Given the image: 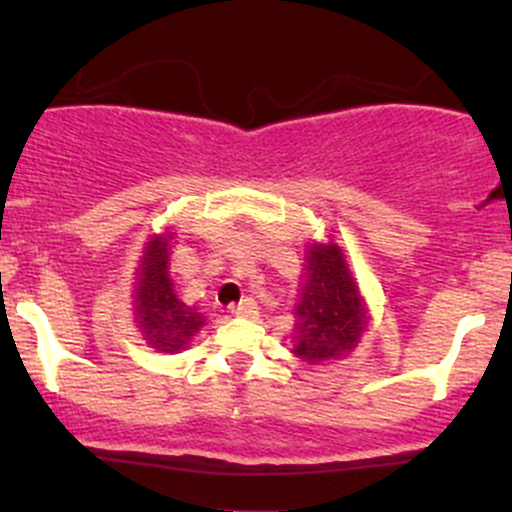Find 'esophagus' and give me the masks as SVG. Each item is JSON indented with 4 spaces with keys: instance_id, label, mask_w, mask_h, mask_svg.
I'll return each mask as SVG.
<instances>
[{
    "instance_id": "obj_1",
    "label": "esophagus",
    "mask_w": 512,
    "mask_h": 512,
    "mask_svg": "<svg viewBox=\"0 0 512 512\" xmlns=\"http://www.w3.org/2000/svg\"><path fill=\"white\" fill-rule=\"evenodd\" d=\"M232 314H237V317H255L257 314V302L252 297H245L240 304H232Z\"/></svg>"
}]
</instances>
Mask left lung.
Listing matches in <instances>:
<instances>
[{
	"instance_id": "left-lung-1",
	"label": "left lung",
	"mask_w": 512,
	"mask_h": 512,
	"mask_svg": "<svg viewBox=\"0 0 512 512\" xmlns=\"http://www.w3.org/2000/svg\"><path fill=\"white\" fill-rule=\"evenodd\" d=\"M294 314L292 352L309 364L337 359L361 337L364 307L339 245H312Z\"/></svg>"
}]
</instances>
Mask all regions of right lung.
<instances>
[{"label":"right lung","instance_id":"add662e5","mask_svg":"<svg viewBox=\"0 0 512 512\" xmlns=\"http://www.w3.org/2000/svg\"><path fill=\"white\" fill-rule=\"evenodd\" d=\"M136 322L143 339L165 354L188 347L205 324L203 314L175 294L168 275V237H153L146 247L136 285Z\"/></svg>","mask_w":512,"mask_h":512}]
</instances>
